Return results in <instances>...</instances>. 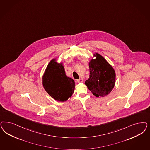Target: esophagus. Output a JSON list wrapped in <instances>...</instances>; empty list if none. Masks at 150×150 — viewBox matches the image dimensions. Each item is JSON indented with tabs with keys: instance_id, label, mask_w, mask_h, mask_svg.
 <instances>
[{
	"instance_id": "esophagus-1",
	"label": "esophagus",
	"mask_w": 150,
	"mask_h": 150,
	"mask_svg": "<svg viewBox=\"0 0 150 150\" xmlns=\"http://www.w3.org/2000/svg\"><path fill=\"white\" fill-rule=\"evenodd\" d=\"M77 82L78 83H82L83 82V79H78L77 80Z\"/></svg>"
}]
</instances>
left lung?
<instances>
[{
	"instance_id": "1",
	"label": "left lung",
	"mask_w": 150,
	"mask_h": 150,
	"mask_svg": "<svg viewBox=\"0 0 150 150\" xmlns=\"http://www.w3.org/2000/svg\"><path fill=\"white\" fill-rule=\"evenodd\" d=\"M94 57L96 58H92L89 62L90 74L85 84L96 97H105L115 86L116 73L114 68L102 55L95 53Z\"/></svg>"
}]
</instances>
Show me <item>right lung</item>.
Listing matches in <instances>:
<instances>
[{
  "mask_svg": "<svg viewBox=\"0 0 150 150\" xmlns=\"http://www.w3.org/2000/svg\"><path fill=\"white\" fill-rule=\"evenodd\" d=\"M42 85L46 92L58 102L67 100L75 88L74 80L66 74L63 63H57L56 58L51 60L45 71Z\"/></svg>",
  "mask_w": 150,
  "mask_h": 150,
  "instance_id": "1",
  "label": "right lung"
}]
</instances>
